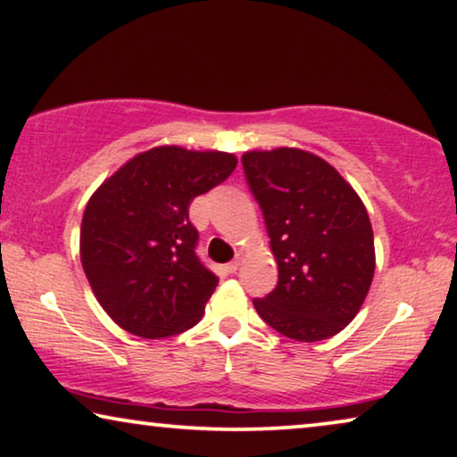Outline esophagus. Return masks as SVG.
<instances>
[{"label":"esophagus","mask_w":457,"mask_h":457,"mask_svg":"<svg viewBox=\"0 0 457 457\" xmlns=\"http://www.w3.org/2000/svg\"><path fill=\"white\" fill-rule=\"evenodd\" d=\"M242 262H244V252H240V254H237V256L234 258V261H231V262L228 264V270H229V272H236L237 269L242 267Z\"/></svg>","instance_id":"esophagus-1"}]
</instances>
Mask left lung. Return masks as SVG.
<instances>
[{"label": "left lung", "instance_id": "left-lung-1", "mask_svg": "<svg viewBox=\"0 0 457 457\" xmlns=\"http://www.w3.org/2000/svg\"><path fill=\"white\" fill-rule=\"evenodd\" d=\"M262 209L278 283L254 308L283 337L316 343L338 335L370 294L376 248L363 201L316 154L297 147L242 155Z\"/></svg>", "mask_w": 457, "mask_h": 457}]
</instances>
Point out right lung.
<instances>
[{
	"label": "right lung",
	"mask_w": 457,
	"mask_h": 457,
	"mask_svg": "<svg viewBox=\"0 0 457 457\" xmlns=\"http://www.w3.org/2000/svg\"><path fill=\"white\" fill-rule=\"evenodd\" d=\"M228 152L160 145L141 152L87 201L79 256L98 303L141 338L180 335L199 322L220 283L195 254V196L234 172Z\"/></svg>",
	"instance_id": "obj_1"
}]
</instances>
